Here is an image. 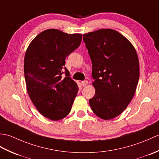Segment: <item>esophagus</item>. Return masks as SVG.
Instances as JSON below:
<instances>
[{
    "label": "esophagus",
    "instance_id": "obj_1",
    "mask_svg": "<svg viewBox=\"0 0 159 159\" xmlns=\"http://www.w3.org/2000/svg\"><path fill=\"white\" fill-rule=\"evenodd\" d=\"M81 84L83 87H85L87 84H88V81H87V80H83V81L81 82Z\"/></svg>",
    "mask_w": 159,
    "mask_h": 159
}]
</instances>
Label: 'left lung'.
I'll use <instances>...</instances> for the list:
<instances>
[{"mask_svg":"<svg viewBox=\"0 0 159 159\" xmlns=\"http://www.w3.org/2000/svg\"><path fill=\"white\" fill-rule=\"evenodd\" d=\"M83 41L96 89L90 107L102 119H113L126 109L135 93L139 78L136 50L124 36L110 29L84 34Z\"/></svg>","mask_w":159,"mask_h":159,"instance_id":"left-lung-1","label":"left lung"}]
</instances>
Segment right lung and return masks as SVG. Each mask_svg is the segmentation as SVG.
I'll use <instances>...</instances> for the list:
<instances>
[{
	"mask_svg": "<svg viewBox=\"0 0 159 159\" xmlns=\"http://www.w3.org/2000/svg\"><path fill=\"white\" fill-rule=\"evenodd\" d=\"M81 40V34L48 29L36 36L26 50L24 72L29 96L39 112L51 120L69 114L79 91L64 66ZM63 73L66 77L63 80Z\"/></svg>",
	"mask_w": 159,
	"mask_h": 159,
	"instance_id": "right-lung-1",
	"label": "right lung"
}]
</instances>
